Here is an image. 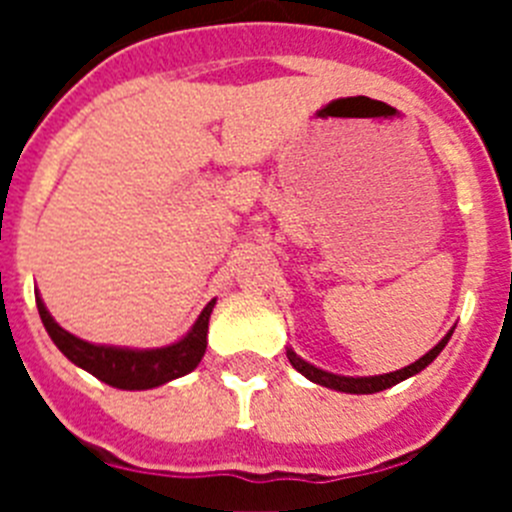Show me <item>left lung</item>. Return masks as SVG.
I'll return each instance as SVG.
<instances>
[{
  "label": "left lung",
  "mask_w": 512,
  "mask_h": 512,
  "mask_svg": "<svg viewBox=\"0 0 512 512\" xmlns=\"http://www.w3.org/2000/svg\"><path fill=\"white\" fill-rule=\"evenodd\" d=\"M451 333H454V328H451L449 333H446V336H443L441 341L428 351V354L420 356V359L413 361L410 366H402V369H397V372H390V374H374V377H343V374L325 372V369H320V366L310 364V361H305L302 356H297L292 346H287V359L289 364L295 366L297 372L302 374V377L320 384V387H328V390H336V392H346V395H374V392L390 390V387H395V384L415 377V374L423 372L425 366L433 364V359H436V356L443 351V346L449 343Z\"/></svg>",
  "instance_id": "8db88e82"
}]
</instances>
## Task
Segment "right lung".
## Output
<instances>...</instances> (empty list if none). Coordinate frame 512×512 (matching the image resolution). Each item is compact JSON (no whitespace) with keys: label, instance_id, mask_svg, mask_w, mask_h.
<instances>
[{"label":"right lung","instance_id":"add662e5","mask_svg":"<svg viewBox=\"0 0 512 512\" xmlns=\"http://www.w3.org/2000/svg\"><path fill=\"white\" fill-rule=\"evenodd\" d=\"M35 302H38L40 320H43L48 336L71 364L97 377L99 382L117 387V390H153V387H161V384L184 377V374L197 369V364L205 356L207 325H210L212 307H215L217 300L207 302L205 310L200 312V318L194 320L192 328L179 341L161 348L89 343L61 328L38 292H35Z\"/></svg>","mask_w":512,"mask_h":512}]
</instances>
